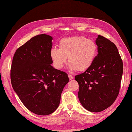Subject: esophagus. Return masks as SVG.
Masks as SVG:
<instances>
[{"label": "esophagus", "instance_id": "1", "mask_svg": "<svg viewBox=\"0 0 132 132\" xmlns=\"http://www.w3.org/2000/svg\"><path fill=\"white\" fill-rule=\"evenodd\" d=\"M68 77H69V78L70 80H71V79H72L74 78L73 76H72V75H70V74H69L68 75Z\"/></svg>", "mask_w": 132, "mask_h": 132}]
</instances>
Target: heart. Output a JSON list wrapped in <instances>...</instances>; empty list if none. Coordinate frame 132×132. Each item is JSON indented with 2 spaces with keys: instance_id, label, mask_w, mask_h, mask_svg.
I'll list each match as a JSON object with an SVG mask.
<instances>
[{
  "instance_id": "1",
  "label": "heart",
  "mask_w": 132,
  "mask_h": 132,
  "mask_svg": "<svg viewBox=\"0 0 132 132\" xmlns=\"http://www.w3.org/2000/svg\"><path fill=\"white\" fill-rule=\"evenodd\" d=\"M59 47H53L50 55L53 65L60 69L66 62L70 70L84 71L90 68L96 56L97 46L95 42L83 36L63 38Z\"/></svg>"
}]
</instances>
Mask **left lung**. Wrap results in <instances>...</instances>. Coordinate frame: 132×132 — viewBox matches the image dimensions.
Instances as JSON below:
<instances>
[{
    "mask_svg": "<svg viewBox=\"0 0 132 132\" xmlns=\"http://www.w3.org/2000/svg\"><path fill=\"white\" fill-rule=\"evenodd\" d=\"M97 55L90 68L75 79L79 84L78 98L87 110L99 112L108 108L118 96L123 63L114 43L99 35Z\"/></svg>",
    "mask_w": 132,
    "mask_h": 132,
    "instance_id": "obj_1",
    "label": "left lung"
}]
</instances>
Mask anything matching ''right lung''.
<instances>
[{
  "label": "right lung",
  "instance_id": "1",
  "mask_svg": "<svg viewBox=\"0 0 132 132\" xmlns=\"http://www.w3.org/2000/svg\"><path fill=\"white\" fill-rule=\"evenodd\" d=\"M50 36H35L16 50L11 68L12 87L30 111L48 115L60 104L64 87L69 82L66 72L53 68Z\"/></svg>",
  "mask_w": 132,
  "mask_h": 132
}]
</instances>
